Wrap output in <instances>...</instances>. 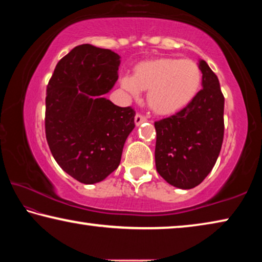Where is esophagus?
<instances>
[{
  "label": "esophagus",
  "mask_w": 262,
  "mask_h": 262,
  "mask_svg": "<svg viewBox=\"0 0 262 262\" xmlns=\"http://www.w3.org/2000/svg\"><path fill=\"white\" fill-rule=\"evenodd\" d=\"M144 121H147L146 116L142 115V114H140V113H138V114L135 115V124H136V126H139V124L143 123Z\"/></svg>",
  "instance_id": "esophagus-1"
}]
</instances>
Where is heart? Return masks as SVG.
<instances>
[{
	"label": "heart",
	"instance_id": "heart-1",
	"mask_svg": "<svg viewBox=\"0 0 262 262\" xmlns=\"http://www.w3.org/2000/svg\"><path fill=\"white\" fill-rule=\"evenodd\" d=\"M122 89L139 98L148 92V105L157 114L169 115L183 110L196 98L202 85V72L191 59L159 58L140 63L134 77L123 76Z\"/></svg>",
	"mask_w": 262,
	"mask_h": 262
}]
</instances>
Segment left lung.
Returning <instances> with one entry per match:
<instances>
[{
	"label": "left lung",
	"mask_w": 262,
	"mask_h": 262,
	"mask_svg": "<svg viewBox=\"0 0 262 262\" xmlns=\"http://www.w3.org/2000/svg\"><path fill=\"white\" fill-rule=\"evenodd\" d=\"M196 98L175 115L155 122V164L160 175L176 188L192 189L214 167L224 139V95L205 60Z\"/></svg>",
	"instance_id": "8db88e82"
}]
</instances>
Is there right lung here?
Listing matches in <instances>:
<instances>
[{
  "instance_id": "obj_1",
  "label": "right lung",
  "mask_w": 262,
  "mask_h": 262,
  "mask_svg": "<svg viewBox=\"0 0 262 262\" xmlns=\"http://www.w3.org/2000/svg\"><path fill=\"white\" fill-rule=\"evenodd\" d=\"M120 56L78 45L56 65L47 87L45 135L59 167L84 184L101 182L119 167L134 129L135 111L103 94L118 80Z\"/></svg>"
}]
</instances>
